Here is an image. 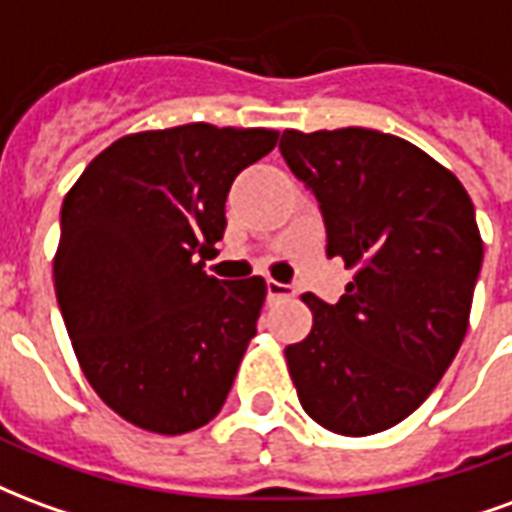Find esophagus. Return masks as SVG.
Here are the masks:
<instances>
[{
	"label": "esophagus",
	"instance_id": "34e87169",
	"mask_svg": "<svg viewBox=\"0 0 512 512\" xmlns=\"http://www.w3.org/2000/svg\"><path fill=\"white\" fill-rule=\"evenodd\" d=\"M266 290H268V299L271 301L290 299V296H293V288H290V285H285V282H277V279H268Z\"/></svg>",
	"mask_w": 512,
	"mask_h": 512
}]
</instances>
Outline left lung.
<instances>
[{"label": "left lung", "instance_id": "8db88e82", "mask_svg": "<svg viewBox=\"0 0 512 512\" xmlns=\"http://www.w3.org/2000/svg\"><path fill=\"white\" fill-rule=\"evenodd\" d=\"M290 172L315 194L326 255L354 268L337 304L307 293L312 332L285 348L304 411L370 436L417 411L461 348L483 241L461 180L373 128L285 131Z\"/></svg>", "mask_w": 512, "mask_h": 512}]
</instances>
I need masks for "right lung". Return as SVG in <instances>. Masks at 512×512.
<instances>
[{
	"mask_svg": "<svg viewBox=\"0 0 512 512\" xmlns=\"http://www.w3.org/2000/svg\"><path fill=\"white\" fill-rule=\"evenodd\" d=\"M268 128L208 123L117 139L60 213L54 290L98 397L150 433L178 436L222 411L257 334L266 279L205 274L238 172L277 147Z\"/></svg>",
	"mask_w": 512,
	"mask_h": 512,
	"instance_id": "add662e5",
	"label": "right lung"
}]
</instances>
